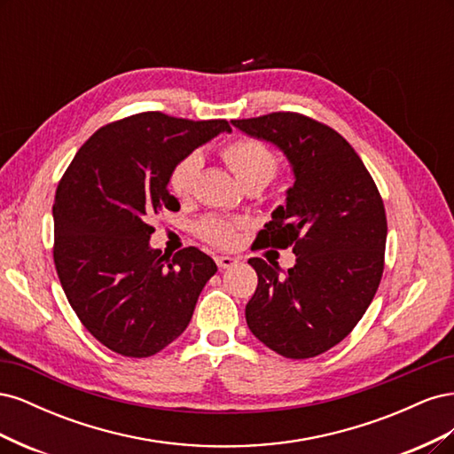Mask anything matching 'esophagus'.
Masks as SVG:
<instances>
[{
	"label": "esophagus",
	"instance_id": "obj_1",
	"mask_svg": "<svg viewBox=\"0 0 454 454\" xmlns=\"http://www.w3.org/2000/svg\"><path fill=\"white\" fill-rule=\"evenodd\" d=\"M215 263H217L219 269H229V267H232V265L237 263V259L235 257H229V255H217L215 257Z\"/></svg>",
	"mask_w": 454,
	"mask_h": 454
}]
</instances>
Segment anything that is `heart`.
Listing matches in <instances>:
<instances>
[{
  "mask_svg": "<svg viewBox=\"0 0 454 454\" xmlns=\"http://www.w3.org/2000/svg\"><path fill=\"white\" fill-rule=\"evenodd\" d=\"M222 157L227 167L239 177V182L246 187L252 184L267 185L274 180L278 172V157L265 144L254 138H235L229 140L222 147ZM200 168V157L189 153L177 160L168 174V189L174 197H185L197 177ZM239 225L223 217H206L195 227L197 235L219 248H227L237 239Z\"/></svg>",
  "mask_w": 454,
  "mask_h": 454,
  "instance_id": "heart-1",
  "label": "heart"
}]
</instances>
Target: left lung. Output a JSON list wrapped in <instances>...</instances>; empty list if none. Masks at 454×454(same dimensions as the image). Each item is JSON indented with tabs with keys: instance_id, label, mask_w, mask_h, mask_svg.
Here are the masks:
<instances>
[{
	"instance_id": "8db88e82",
	"label": "left lung",
	"mask_w": 454,
	"mask_h": 454,
	"mask_svg": "<svg viewBox=\"0 0 454 454\" xmlns=\"http://www.w3.org/2000/svg\"><path fill=\"white\" fill-rule=\"evenodd\" d=\"M278 145L295 184L286 206L257 232V248H294L295 265L252 257L255 294L246 305L250 332L284 358L307 360L339 345L362 320L384 270L387 212L354 147L332 127L295 112L231 121Z\"/></svg>"
}]
</instances>
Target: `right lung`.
<instances>
[{
  "mask_svg": "<svg viewBox=\"0 0 454 454\" xmlns=\"http://www.w3.org/2000/svg\"><path fill=\"white\" fill-rule=\"evenodd\" d=\"M223 130L225 119L136 114L96 130L59 182L54 267L77 318L109 350L147 358L191 322L217 267L195 246L151 250L149 219L180 210L168 191L172 167Z\"/></svg>",
  "mask_w": 454,
  "mask_h": 454,
  "instance_id": "right-lung-1",
  "label": "right lung"
}]
</instances>
